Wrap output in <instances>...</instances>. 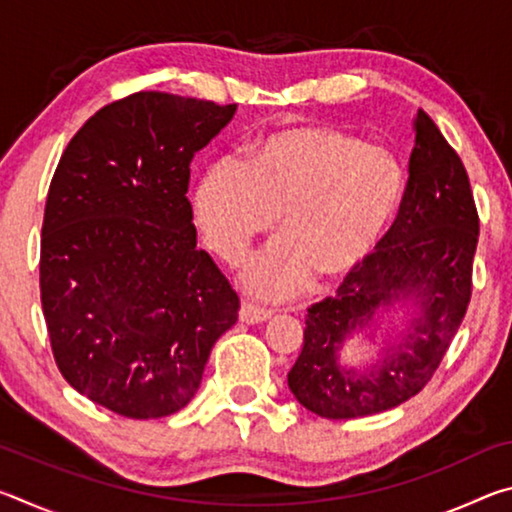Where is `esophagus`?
I'll list each match as a JSON object with an SVG mask.
<instances>
[{
    "mask_svg": "<svg viewBox=\"0 0 512 512\" xmlns=\"http://www.w3.org/2000/svg\"><path fill=\"white\" fill-rule=\"evenodd\" d=\"M273 314L271 311H264V309H257V307H250V305H241L239 309V320L246 325H259V323H266L268 318Z\"/></svg>",
    "mask_w": 512,
    "mask_h": 512,
    "instance_id": "obj_1",
    "label": "esophagus"
}]
</instances>
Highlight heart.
Returning a JSON list of instances; mask_svg holds the SVG:
<instances>
[{"label": "heart", "mask_w": 512, "mask_h": 512, "mask_svg": "<svg viewBox=\"0 0 512 512\" xmlns=\"http://www.w3.org/2000/svg\"><path fill=\"white\" fill-rule=\"evenodd\" d=\"M406 196V171L384 146L332 126H291L241 155L214 160L194 189V221L207 248L237 264L255 239L282 241L248 259V296L282 302L339 284L375 255Z\"/></svg>", "instance_id": "heart-1"}]
</instances>
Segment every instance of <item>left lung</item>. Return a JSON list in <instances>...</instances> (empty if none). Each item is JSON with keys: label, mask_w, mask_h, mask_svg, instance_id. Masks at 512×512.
I'll list each match as a JSON object with an SVG mask.
<instances>
[{"label": "left lung", "mask_w": 512, "mask_h": 512, "mask_svg": "<svg viewBox=\"0 0 512 512\" xmlns=\"http://www.w3.org/2000/svg\"><path fill=\"white\" fill-rule=\"evenodd\" d=\"M413 135L393 228L339 293L316 302L305 318V343L287 381L298 404L320 418H363L420 393L472 296L479 216L470 178L427 112L415 115ZM377 335L376 359L354 364L351 345L374 344Z\"/></svg>", "instance_id": "1"}]
</instances>
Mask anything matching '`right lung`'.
I'll list each match as a JSON object with an SVG mask.
<instances>
[{
    "label": "right lung",
    "mask_w": 512,
    "mask_h": 512,
    "mask_svg": "<svg viewBox=\"0 0 512 512\" xmlns=\"http://www.w3.org/2000/svg\"><path fill=\"white\" fill-rule=\"evenodd\" d=\"M237 106L137 92L67 144L40 241V300L67 384L133 420L183 409L239 298L196 248L189 164Z\"/></svg>",
    "instance_id": "obj_1"
}]
</instances>
